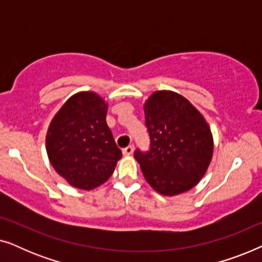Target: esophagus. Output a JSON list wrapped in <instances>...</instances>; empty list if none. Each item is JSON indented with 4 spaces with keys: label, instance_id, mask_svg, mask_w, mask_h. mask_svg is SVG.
<instances>
[{
    "label": "esophagus",
    "instance_id": "obj_1",
    "mask_svg": "<svg viewBox=\"0 0 262 262\" xmlns=\"http://www.w3.org/2000/svg\"><path fill=\"white\" fill-rule=\"evenodd\" d=\"M132 152H134V145L132 144L123 149V154L125 156H130V155H132Z\"/></svg>",
    "mask_w": 262,
    "mask_h": 262
}]
</instances>
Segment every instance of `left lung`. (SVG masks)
<instances>
[{"instance_id": "left-lung-1", "label": "left lung", "mask_w": 262, "mask_h": 262, "mask_svg": "<svg viewBox=\"0 0 262 262\" xmlns=\"http://www.w3.org/2000/svg\"><path fill=\"white\" fill-rule=\"evenodd\" d=\"M151 149L136 150L145 180L157 193L173 196L194 187L213 155V137L205 118L185 96L154 92L144 103Z\"/></svg>"}]
</instances>
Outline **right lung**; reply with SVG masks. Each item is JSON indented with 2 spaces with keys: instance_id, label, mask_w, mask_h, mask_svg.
Returning a JSON list of instances; mask_svg holds the SVG:
<instances>
[{
  "instance_id": "right-lung-1",
  "label": "right lung",
  "mask_w": 262,
  "mask_h": 262,
  "mask_svg": "<svg viewBox=\"0 0 262 262\" xmlns=\"http://www.w3.org/2000/svg\"><path fill=\"white\" fill-rule=\"evenodd\" d=\"M108 103L95 92H78L64 102L46 134L55 170L74 187L91 191L108 180L121 159L106 123Z\"/></svg>"
}]
</instances>
